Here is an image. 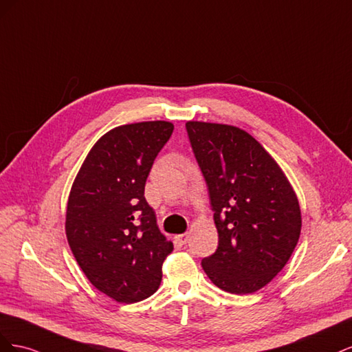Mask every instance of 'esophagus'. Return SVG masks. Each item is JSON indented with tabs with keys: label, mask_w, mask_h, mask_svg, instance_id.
Wrapping results in <instances>:
<instances>
[{
	"label": "esophagus",
	"mask_w": 352,
	"mask_h": 352,
	"mask_svg": "<svg viewBox=\"0 0 352 352\" xmlns=\"http://www.w3.org/2000/svg\"><path fill=\"white\" fill-rule=\"evenodd\" d=\"M176 241L179 245H185L189 241V233H182V235H176Z\"/></svg>",
	"instance_id": "34e87169"
}]
</instances>
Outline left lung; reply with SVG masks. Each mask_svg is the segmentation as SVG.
<instances>
[{
	"label": "left lung",
	"mask_w": 352,
	"mask_h": 352,
	"mask_svg": "<svg viewBox=\"0 0 352 352\" xmlns=\"http://www.w3.org/2000/svg\"><path fill=\"white\" fill-rule=\"evenodd\" d=\"M186 132L219 232L202 269L223 291L252 294L285 267L300 239L296 195L272 155L239 127L188 122Z\"/></svg>",
	"instance_id": "left-lung-1"
}]
</instances>
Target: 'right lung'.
I'll list each match as a JSON object with an SVG mask.
<instances>
[{
  "label": "right lung",
  "mask_w": 352,
  "mask_h": 352,
  "mask_svg": "<svg viewBox=\"0 0 352 352\" xmlns=\"http://www.w3.org/2000/svg\"><path fill=\"white\" fill-rule=\"evenodd\" d=\"M173 129L157 120L107 132L92 146L70 190L66 235L72 252L89 282L117 302L151 296L173 251L144 195L154 160Z\"/></svg>",
  "instance_id": "1"
}]
</instances>
